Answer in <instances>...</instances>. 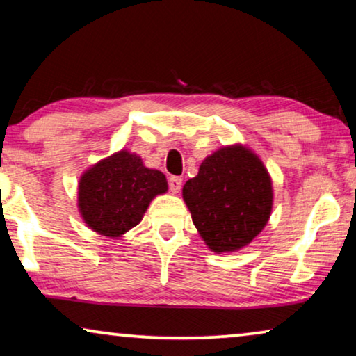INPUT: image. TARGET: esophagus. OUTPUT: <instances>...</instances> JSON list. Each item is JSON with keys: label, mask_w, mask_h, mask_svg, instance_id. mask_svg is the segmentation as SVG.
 <instances>
[{"label": "esophagus", "mask_w": 356, "mask_h": 356, "mask_svg": "<svg viewBox=\"0 0 356 356\" xmlns=\"http://www.w3.org/2000/svg\"><path fill=\"white\" fill-rule=\"evenodd\" d=\"M181 184H183V179L179 177H170L168 178V186H170V191H172V193H178L179 189H181Z\"/></svg>", "instance_id": "obj_1"}]
</instances>
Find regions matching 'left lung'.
I'll return each instance as SVG.
<instances>
[{
    "instance_id": "left-lung-1",
    "label": "left lung",
    "mask_w": 356,
    "mask_h": 356,
    "mask_svg": "<svg viewBox=\"0 0 356 356\" xmlns=\"http://www.w3.org/2000/svg\"><path fill=\"white\" fill-rule=\"evenodd\" d=\"M264 165L251 150H217L183 186L184 202L206 245L235 251L257 236L269 220L272 186Z\"/></svg>"
}]
</instances>
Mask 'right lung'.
Returning <instances> with one entry per match:
<instances>
[{"label": "right lung", "instance_id": "right-lung-1", "mask_svg": "<svg viewBox=\"0 0 356 356\" xmlns=\"http://www.w3.org/2000/svg\"><path fill=\"white\" fill-rule=\"evenodd\" d=\"M165 191L162 172L145 168L138 155L121 150L82 175L79 209L92 230L120 236L138 225L149 202Z\"/></svg>", "mask_w": 356, "mask_h": 356}]
</instances>
